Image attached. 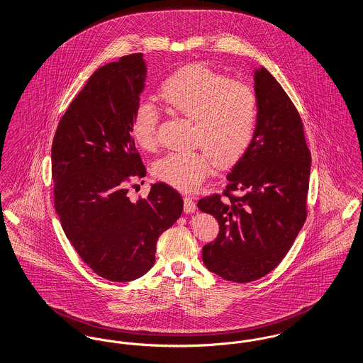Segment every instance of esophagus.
<instances>
[{
    "mask_svg": "<svg viewBox=\"0 0 363 363\" xmlns=\"http://www.w3.org/2000/svg\"><path fill=\"white\" fill-rule=\"evenodd\" d=\"M196 203H194V200H193V197H190V196H185L184 197V209H185V212L186 213H191V212H194L196 211Z\"/></svg>",
    "mask_w": 363,
    "mask_h": 363,
    "instance_id": "esophagus-1",
    "label": "esophagus"
}]
</instances>
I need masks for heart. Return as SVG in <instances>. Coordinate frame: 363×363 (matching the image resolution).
Returning a JSON list of instances; mask_svg holds the SVG:
<instances>
[{"mask_svg":"<svg viewBox=\"0 0 363 363\" xmlns=\"http://www.w3.org/2000/svg\"><path fill=\"white\" fill-rule=\"evenodd\" d=\"M159 96L175 113L193 120V140L206 150L173 151L154 163L156 178L182 191L199 189L211 173V156L218 166L238 160L250 145L257 123L255 92L245 84L201 64L166 77ZM159 111L151 102L136 106L132 136L145 151L156 147Z\"/></svg>","mask_w":363,"mask_h":363,"instance_id":"heart-1","label":"heart"}]
</instances>
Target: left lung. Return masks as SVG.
I'll return each mask as SVG.
<instances>
[{
    "instance_id": "obj_1",
    "label": "left lung",
    "mask_w": 363,
    "mask_h": 363,
    "mask_svg": "<svg viewBox=\"0 0 363 363\" xmlns=\"http://www.w3.org/2000/svg\"><path fill=\"white\" fill-rule=\"evenodd\" d=\"M255 92L257 123L250 145L227 175L223 197L215 193L197 203L219 223L218 238L203 247V261L211 272L235 283L269 274L308 215L311 155L299 113L262 67L255 70Z\"/></svg>"
}]
</instances>
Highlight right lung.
Returning <instances> with one entry per match:
<instances>
[{"mask_svg": "<svg viewBox=\"0 0 363 363\" xmlns=\"http://www.w3.org/2000/svg\"><path fill=\"white\" fill-rule=\"evenodd\" d=\"M145 74L141 52L94 72L52 140L54 207L64 233L86 265L111 281L147 274L159 235L184 209L181 194L164 182L145 199L128 196L147 174L130 130Z\"/></svg>", "mask_w": 363, "mask_h": 363, "instance_id": "add662e5", "label": "right lung"}]
</instances>
